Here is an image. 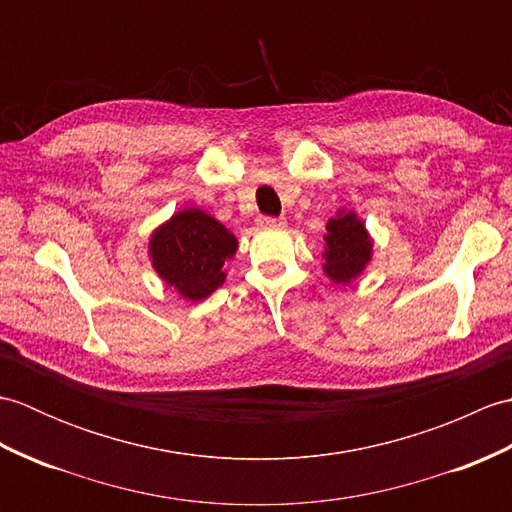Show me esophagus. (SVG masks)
<instances>
[{
    "instance_id": "1",
    "label": "esophagus",
    "mask_w": 512,
    "mask_h": 512,
    "mask_svg": "<svg viewBox=\"0 0 512 512\" xmlns=\"http://www.w3.org/2000/svg\"><path fill=\"white\" fill-rule=\"evenodd\" d=\"M257 222H259V226H264V228H281V226H286L284 217H270V215L259 217Z\"/></svg>"
}]
</instances>
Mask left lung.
Here are the masks:
<instances>
[{
  "label": "left lung",
  "mask_w": 512,
  "mask_h": 512,
  "mask_svg": "<svg viewBox=\"0 0 512 512\" xmlns=\"http://www.w3.org/2000/svg\"><path fill=\"white\" fill-rule=\"evenodd\" d=\"M323 273L339 286L350 284L372 259V237L354 211H339L325 224Z\"/></svg>",
  "instance_id": "left-lung-1"
}]
</instances>
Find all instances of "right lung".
Listing matches in <instances>:
<instances>
[{
    "label": "right lung",
    "mask_w": 512,
    "mask_h": 512,
    "mask_svg": "<svg viewBox=\"0 0 512 512\" xmlns=\"http://www.w3.org/2000/svg\"><path fill=\"white\" fill-rule=\"evenodd\" d=\"M235 250L237 237L200 209L176 213L149 239L156 273L189 301H202L224 284V264Z\"/></svg>",
    "instance_id": "right-lung-1"
}]
</instances>
